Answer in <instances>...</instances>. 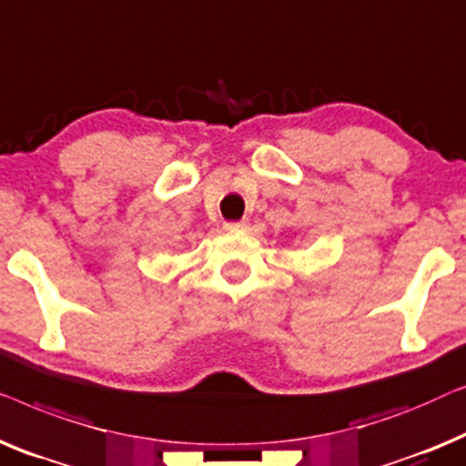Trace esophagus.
<instances>
[{
	"mask_svg": "<svg viewBox=\"0 0 466 466\" xmlns=\"http://www.w3.org/2000/svg\"><path fill=\"white\" fill-rule=\"evenodd\" d=\"M224 228L228 232H238V230H245L247 224H245V221H228Z\"/></svg>",
	"mask_w": 466,
	"mask_h": 466,
	"instance_id": "esophagus-1",
	"label": "esophagus"
}]
</instances>
